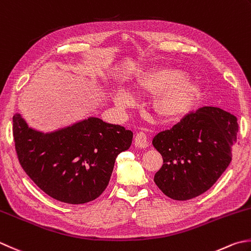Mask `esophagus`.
Here are the masks:
<instances>
[{"label":"esophagus","instance_id":"esophagus-1","mask_svg":"<svg viewBox=\"0 0 251 251\" xmlns=\"http://www.w3.org/2000/svg\"><path fill=\"white\" fill-rule=\"evenodd\" d=\"M148 146H149L148 138H147L145 132H138V134L136 135V138H135V147H136V148L145 149Z\"/></svg>","mask_w":251,"mask_h":251}]
</instances>
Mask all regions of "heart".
Segmentation results:
<instances>
[{
  "instance_id": "b5f03b06",
  "label": "heart",
  "mask_w": 251,
  "mask_h": 251,
  "mask_svg": "<svg viewBox=\"0 0 251 251\" xmlns=\"http://www.w3.org/2000/svg\"><path fill=\"white\" fill-rule=\"evenodd\" d=\"M187 74L176 68H164L149 75L141 87L152 91H164L162 93L158 109L166 119H176L187 113L197 97L198 89L195 83L186 79ZM134 99L125 90L116 93L114 102L120 107L129 106Z\"/></svg>"
}]
</instances>
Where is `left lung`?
I'll return each instance as SVG.
<instances>
[{
	"mask_svg": "<svg viewBox=\"0 0 251 251\" xmlns=\"http://www.w3.org/2000/svg\"><path fill=\"white\" fill-rule=\"evenodd\" d=\"M237 132V117L220 107L203 106L189 113L152 140L163 158L154 183L174 200L205 193L232 161Z\"/></svg>",
	"mask_w": 251,
	"mask_h": 251,
	"instance_id": "obj_1",
	"label": "left lung"
}]
</instances>
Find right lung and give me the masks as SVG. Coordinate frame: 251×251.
I'll return each mask as SVG.
<instances>
[{
	"instance_id": "obj_1",
	"label": "right lung",
	"mask_w": 251,
	"mask_h": 251,
	"mask_svg": "<svg viewBox=\"0 0 251 251\" xmlns=\"http://www.w3.org/2000/svg\"><path fill=\"white\" fill-rule=\"evenodd\" d=\"M13 135L29 177L53 199L70 204L99 197L109 185L116 156L132 141L131 130L93 116L43 132L15 113Z\"/></svg>"
}]
</instances>
